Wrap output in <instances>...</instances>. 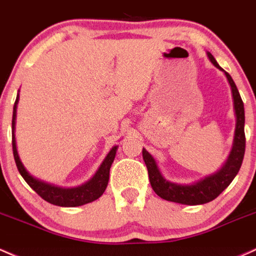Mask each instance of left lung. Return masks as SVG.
Here are the masks:
<instances>
[{
    "instance_id": "1",
    "label": "left lung",
    "mask_w": 256,
    "mask_h": 256,
    "mask_svg": "<svg viewBox=\"0 0 256 256\" xmlns=\"http://www.w3.org/2000/svg\"><path fill=\"white\" fill-rule=\"evenodd\" d=\"M206 56L209 60L214 64V66L224 72L230 86H231L233 109H234L236 116V128L232 150L230 152L226 162L216 172L198 180L196 182L187 184H176V182L164 178L158 164H156V160L153 158L150 152L146 148H143L142 150L143 160L147 165L148 175H150V186L154 192L165 200L184 204V206H199V204L209 203V202L214 200L220 193H222V190L230 186V184L240 171L243 162L244 152H246V134H244L246 116H244V104L242 98H240V92H238L237 86H236L234 81L232 80L231 75L218 66L212 53L206 52Z\"/></svg>"
}]
</instances>
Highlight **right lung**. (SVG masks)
Instances as JSON below:
<instances>
[{"label": "right lung", "mask_w": 256, "mask_h": 256, "mask_svg": "<svg viewBox=\"0 0 256 256\" xmlns=\"http://www.w3.org/2000/svg\"><path fill=\"white\" fill-rule=\"evenodd\" d=\"M19 102V91L16 94V103L13 106V119H12V146H13V154L14 160H16V168H18L19 172L23 176L28 184L48 203L53 204V206H80L84 204L91 203V202L96 200L100 196L104 193L106 186H108L109 181V170H110L112 164H113L115 154H116L118 147L119 146H114L109 153L106 154L104 160L102 164L100 165L98 170L96 171L94 176L86 181L85 184H80L76 187H60L57 184H50V182L44 181L35 176L32 175L24 164L22 162L20 158H19L18 150H16V106Z\"/></svg>", "instance_id": "1"}]
</instances>
